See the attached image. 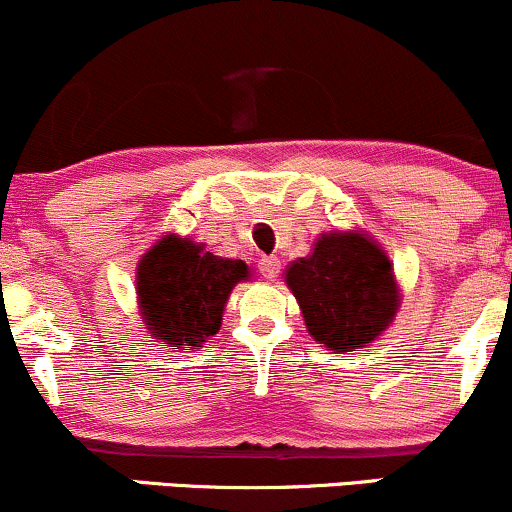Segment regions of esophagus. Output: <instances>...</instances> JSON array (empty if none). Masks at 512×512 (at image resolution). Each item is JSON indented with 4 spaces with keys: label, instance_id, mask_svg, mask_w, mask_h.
Returning a JSON list of instances; mask_svg holds the SVG:
<instances>
[{
    "label": "esophagus",
    "instance_id": "1",
    "mask_svg": "<svg viewBox=\"0 0 512 512\" xmlns=\"http://www.w3.org/2000/svg\"><path fill=\"white\" fill-rule=\"evenodd\" d=\"M257 267H260V274L264 276V279H269V281H274L281 272V262L276 260V257H262V260L257 262Z\"/></svg>",
    "mask_w": 512,
    "mask_h": 512
}]
</instances>
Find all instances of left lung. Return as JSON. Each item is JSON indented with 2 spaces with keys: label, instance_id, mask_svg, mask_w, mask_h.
Returning <instances> with one entry per match:
<instances>
[{
  "label": "left lung",
  "instance_id": "8db88e82",
  "mask_svg": "<svg viewBox=\"0 0 512 512\" xmlns=\"http://www.w3.org/2000/svg\"><path fill=\"white\" fill-rule=\"evenodd\" d=\"M305 325L330 351H354L380 337L397 313L392 264L361 233H330L313 255L286 269Z\"/></svg>",
  "mask_w": 512,
  "mask_h": 512
}]
</instances>
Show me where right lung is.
I'll list each match as a JSON object with an SVG mask.
<instances>
[{
	"label": "right lung",
	"instance_id": "add662e5",
	"mask_svg": "<svg viewBox=\"0 0 512 512\" xmlns=\"http://www.w3.org/2000/svg\"><path fill=\"white\" fill-rule=\"evenodd\" d=\"M243 279V260H223L187 238L158 240L137 272L146 325L168 346H199L219 332L228 293Z\"/></svg>",
	"mask_w": 512,
	"mask_h": 512
}]
</instances>
